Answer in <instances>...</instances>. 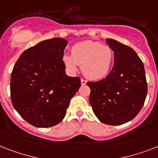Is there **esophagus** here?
Here are the masks:
<instances>
[{"mask_svg":"<svg viewBox=\"0 0 158 158\" xmlns=\"http://www.w3.org/2000/svg\"><path fill=\"white\" fill-rule=\"evenodd\" d=\"M87 84L86 80H84V79H81V84L82 85H85Z\"/></svg>","mask_w":158,"mask_h":158,"instance_id":"esophagus-1","label":"esophagus"}]
</instances>
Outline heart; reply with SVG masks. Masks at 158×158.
I'll use <instances>...</instances> for the list:
<instances>
[{
    "instance_id": "b5f03b06",
    "label": "heart",
    "mask_w": 158,
    "mask_h": 158,
    "mask_svg": "<svg viewBox=\"0 0 158 158\" xmlns=\"http://www.w3.org/2000/svg\"><path fill=\"white\" fill-rule=\"evenodd\" d=\"M61 60L69 73H75L79 64L88 79L98 80L110 71L114 52L109 46L102 45L99 42L84 41L74 44L71 48V55L64 53Z\"/></svg>"
}]
</instances>
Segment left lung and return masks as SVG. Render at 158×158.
Here are the masks:
<instances>
[{"mask_svg":"<svg viewBox=\"0 0 158 158\" xmlns=\"http://www.w3.org/2000/svg\"><path fill=\"white\" fill-rule=\"evenodd\" d=\"M106 43L114 52V66L105 79L88 82L89 102L106 125H120L133 120L147 96L143 63L135 50L111 38Z\"/></svg>","mask_w":158,"mask_h":158,"instance_id":"8db88e82","label":"left lung"}]
</instances>
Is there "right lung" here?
<instances>
[{
  "mask_svg": "<svg viewBox=\"0 0 158 158\" xmlns=\"http://www.w3.org/2000/svg\"><path fill=\"white\" fill-rule=\"evenodd\" d=\"M67 43L61 38L42 41L24 51L13 68L12 104L35 127L59 124L66 114L70 99L80 88L79 77L65 74L61 58Z\"/></svg>",
  "mask_w": 158,
  "mask_h": 158,
  "instance_id": "right-lung-1",
  "label": "right lung"
}]
</instances>
